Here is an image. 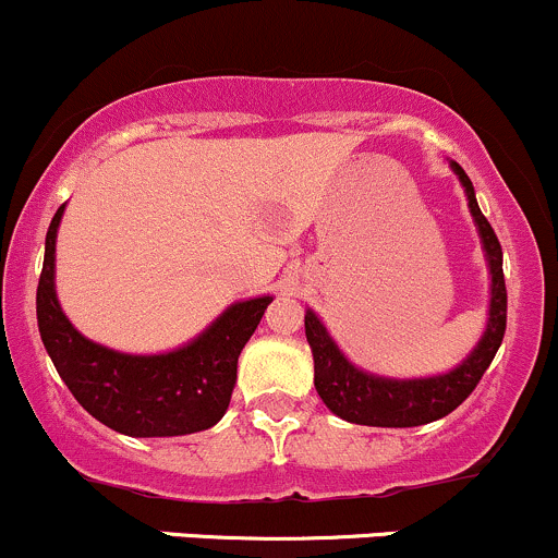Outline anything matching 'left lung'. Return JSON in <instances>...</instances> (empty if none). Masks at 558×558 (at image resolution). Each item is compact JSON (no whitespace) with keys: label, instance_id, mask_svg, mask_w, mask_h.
<instances>
[{"label":"left lung","instance_id":"obj_1","mask_svg":"<svg viewBox=\"0 0 558 558\" xmlns=\"http://www.w3.org/2000/svg\"><path fill=\"white\" fill-rule=\"evenodd\" d=\"M469 199L473 226L482 239L484 260L489 268V311L487 327L473 351L458 367L430 377H386L356 367L314 308L305 311V338L314 353V386L329 412L356 425H377V428H412V425L434 423L463 404L469 393L487 373L489 362L506 335V279H502V250L493 226L482 215L471 178L458 161L449 159Z\"/></svg>","mask_w":558,"mask_h":558}]
</instances>
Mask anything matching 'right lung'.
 <instances>
[{
  "label": "right lung",
  "mask_w": 558,
  "mask_h": 558,
  "mask_svg": "<svg viewBox=\"0 0 558 558\" xmlns=\"http://www.w3.org/2000/svg\"><path fill=\"white\" fill-rule=\"evenodd\" d=\"M65 205L52 215L37 287L41 343L74 399L124 436H185L226 415L244 343L271 295L231 303L189 343L161 353H124L85 338L63 314L56 292V239Z\"/></svg>",
  "instance_id": "1"
}]
</instances>
